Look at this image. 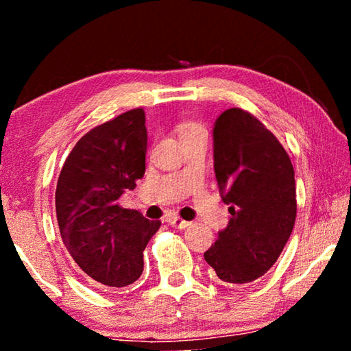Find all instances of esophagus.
<instances>
[{"instance_id":"esophagus-1","label":"esophagus","mask_w":351,"mask_h":351,"mask_svg":"<svg viewBox=\"0 0 351 351\" xmlns=\"http://www.w3.org/2000/svg\"><path fill=\"white\" fill-rule=\"evenodd\" d=\"M167 223L171 226V228H178V229H186L190 226L189 221H186V219H182L180 217H169L167 218Z\"/></svg>"}]
</instances>
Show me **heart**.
<instances>
[{
  "mask_svg": "<svg viewBox=\"0 0 351 351\" xmlns=\"http://www.w3.org/2000/svg\"><path fill=\"white\" fill-rule=\"evenodd\" d=\"M178 134H180L181 139L192 138V136L198 134H206L204 127L197 122H182L181 125H178Z\"/></svg>",
  "mask_w": 351,
  "mask_h": 351,
  "instance_id": "heart-1",
  "label": "heart"
}]
</instances>
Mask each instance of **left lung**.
Returning <instances> with one entry per match:
<instances>
[{
    "label": "left lung",
    "mask_w": 351,
    "mask_h": 351,
    "mask_svg": "<svg viewBox=\"0 0 351 351\" xmlns=\"http://www.w3.org/2000/svg\"><path fill=\"white\" fill-rule=\"evenodd\" d=\"M213 159L230 219L204 258L221 282L251 283L272 268L293 232V164L276 136L241 108L217 119Z\"/></svg>",
    "instance_id": "8db88e82"
}]
</instances>
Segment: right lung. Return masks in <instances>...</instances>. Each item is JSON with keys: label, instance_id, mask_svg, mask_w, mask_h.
<instances>
[{"label": "right lung", "instance_id": "obj_1", "mask_svg": "<svg viewBox=\"0 0 351 351\" xmlns=\"http://www.w3.org/2000/svg\"><path fill=\"white\" fill-rule=\"evenodd\" d=\"M144 108L130 110L77 141L58 175L56 212L62 240L93 283L122 288L144 269V249L159 219L117 203L145 173Z\"/></svg>", "mask_w": 351, "mask_h": 351}]
</instances>
